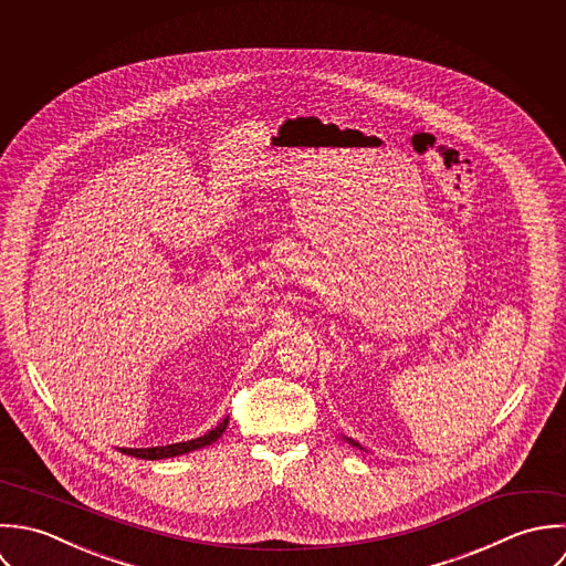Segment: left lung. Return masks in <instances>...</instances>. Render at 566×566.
Returning <instances> with one entry per match:
<instances>
[{
  "label": "left lung",
  "instance_id": "left-lung-1",
  "mask_svg": "<svg viewBox=\"0 0 566 566\" xmlns=\"http://www.w3.org/2000/svg\"><path fill=\"white\" fill-rule=\"evenodd\" d=\"M345 440H347V444H352V447H356V449H360V451H363V447H360L358 442H354V440H349V438H345Z\"/></svg>",
  "mask_w": 566,
  "mask_h": 566
}]
</instances>
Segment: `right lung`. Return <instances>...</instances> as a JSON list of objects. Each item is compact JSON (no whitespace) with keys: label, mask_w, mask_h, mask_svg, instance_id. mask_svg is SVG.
Masks as SVG:
<instances>
[{"label":"right lung","mask_w":566,"mask_h":566,"mask_svg":"<svg viewBox=\"0 0 566 566\" xmlns=\"http://www.w3.org/2000/svg\"><path fill=\"white\" fill-rule=\"evenodd\" d=\"M227 424H229V416L223 418V422H219L217 429L208 431L203 438H197V440H188V442H179V444H166V447L119 449V451L124 452V454H130V457H139V459H168V457H179V454L199 451V449H206V447L214 444V442L226 433Z\"/></svg>","instance_id":"add662e5"}]
</instances>
